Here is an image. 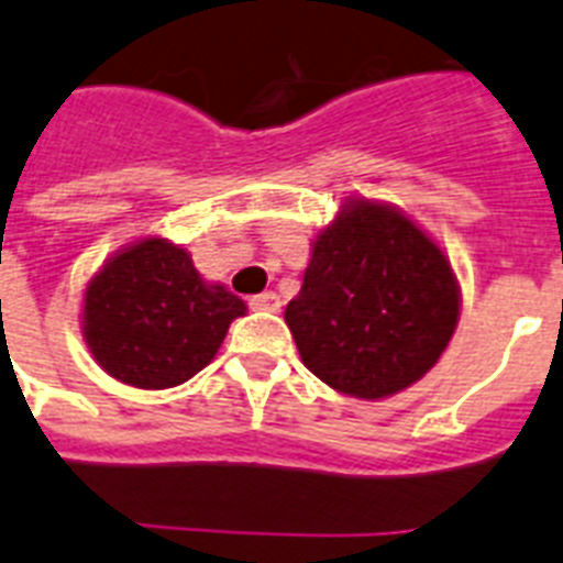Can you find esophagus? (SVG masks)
<instances>
[{
	"label": "esophagus",
	"mask_w": 563,
	"mask_h": 563,
	"mask_svg": "<svg viewBox=\"0 0 563 563\" xmlns=\"http://www.w3.org/2000/svg\"><path fill=\"white\" fill-rule=\"evenodd\" d=\"M249 306L254 312H280V297L274 291H263V295L249 297Z\"/></svg>",
	"instance_id": "obj_1"
}]
</instances>
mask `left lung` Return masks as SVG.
<instances>
[{"instance_id": "obj_1", "label": "left lung", "mask_w": 563, "mask_h": 563, "mask_svg": "<svg viewBox=\"0 0 563 563\" xmlns=\"http://www.w3.org/2000/svg\"><path fill=\"white\" fill-rule=\"evenodd\" d=\"M460 291L445 254L399 210L353 202L314 240L300 295L286 306L300 358L358 399L399 393L448 346Z\"/></svg>"}]
</instances>
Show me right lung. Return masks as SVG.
<instances>
[{"label": "right lung", "mask_w": 563, "mask_h": 563, "mask_svg": "<svg viewBox=\"0 0 563 563\" xmlns=\"http://www.w3.org/2000/svg\"><path fill=\"white\" fill-rule=\"evenodd\" d=\"M240 314L245 303L222 286H208L187 251L144 240L89 283L84 335L109 376L164 390L208 367Z\"/></svg>", "instance_id": "right-lung-1"}]
</instances>
